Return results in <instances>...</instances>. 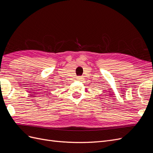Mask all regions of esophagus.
Returning <instances> with one entry per match:
<instances>
[{
  "label": "esophagus",
  "instance_id": "1",
  "mask_svg": "<svg viewBox=\"0 0 153 153\" xmlns=\"http://www.w3.org/2000/svg\"><path fill=\"white\" fill-rule=\"evenodd\" d=\"M82 79V76H79L77 77V80H81Z\"/></svg>",
  "mask_w": 153,
  "mask_h": 153
}]
</instances>
